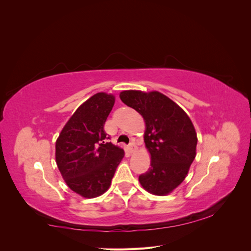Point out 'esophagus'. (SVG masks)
Wrapping results in <instances>:
<instances>
[{"label": "esophagus", "mask_w": 251, "mask_h": 251, "mask_svg": "<svg viewBox=\"0 0 251 251\" xmlns=\"http://www.w3.org/2000/svg\"><path fill=\"white\" fill-rule=\"evenodd\" d=\"M128 151H130L131 154L135 153V151H137V147H136V144L135 143H131L130 146H128Z\"/></svg>", "instance_id": "obj_1"}]
</instances>
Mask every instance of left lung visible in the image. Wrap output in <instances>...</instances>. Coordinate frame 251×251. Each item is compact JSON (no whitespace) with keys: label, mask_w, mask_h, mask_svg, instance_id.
<instances>
[{"label":"left lung","mask_w":251,"mask_h":251,"mask_svg":"<svg viewBox=\"0 0 251 251\" xmlns=\"http://www.w3.org/2000/svg\"><path fill=\"white\" fill-rule=\"evenodd\" d=\"M121 101L137 111L146 124L144 142L151 156V168L139 176L150 194L166 196L177 188L196 157L198 138L185 111L158 91L126 90Z\"/></svg>","instance_id":"obj_1"}]
</instances>
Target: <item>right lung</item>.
Segmentation results:
<instances>
[{
    "label": "right lung",
    "mask_w": 251,
    "mask_h": 251,
    "mask_svg": "<svg viewBox=\"0 0 251 251\" xmlns=\"http://www.w3.org/2000/svg\"><path fill=\"white\" fill-rule=\"evenodd\" d=\"M115 96L96 93L82 102L55 142L57 168L71 191L92 199L108 191L125 151L105 142L103 126Z\"/></svg>",
    "instance_id": "1"
}]
</instances>
